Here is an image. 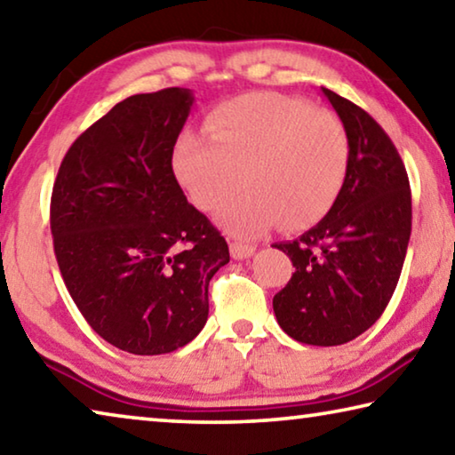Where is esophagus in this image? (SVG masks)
<instances>
[{
    "label": "esophagus",
    "mask_w": 455,
    "mask_h": 455,
    "mask_svg": "<svg viewBox=\"0 0 455 455\" xmlns=\"http://www.w3.org/2000/svg\"><path fill=\"white\" fill-rule=\"evenodd\" d=\"M253 253H255L253 244L239 243V241L230 243V257H233V259H247V257H251Z\"/></svg>",
    "instance_id": "1"
}]
</instances>
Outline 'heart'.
I'll return each mask as SVG.
<instances>
[{"label":"heart","mask_w":455,"mask_h":455,"mask_svg":"<svg viewBox=\"0 0 455 455\" xmlns=\"http://www.w3.org/2000/svg\"><path fill=\"white\" fill-rule=\"evenodd\" d=\"M208 137L184 132L172 151L180 186L200 211L219 212V225L243 239L279 222L287 230L312 227L340 196L350 164L342 119L306 100L253 92L216 109Z\"/></svg>","instance_id":"1"}]
</instances>
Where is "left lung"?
Wrapping results in <instances>:
<instances>
[{
    "mask_svg": "<svg viewBox=\"0 0 455 455\" xmlns=\"http://www.w3.org/2000/svg\"><path fill=\"white\" fill-rule=\"evenodd\" d=\"M322 92L348 132V176L318 225L273 244L295 267L273 312L293 340L338 346L369 330L393 298L411 236V190L383 127L348 99Z\"/></svg>",
    "mask_w": 455,
    "mask_h": 455,
    "instance_id": "left-lung-1",
    "label": "left lung"
}]
</instances>
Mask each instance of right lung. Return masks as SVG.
Wrapping results in <instances>:
<instances>
[{"mask_svg": "<svg viewBox=\"0 0 455 455\" xmlns=\"http://www.w3.org/2000/svg\"><path fill=\"white\" fill-rule=\"evenodd\" d=\"M192 105L180 86L127 97L72 143L54 182L50 228L70 298L132 355L192 342L208 320V283L230 259L172 170Z\"/></svg>", "mask_w": 455, "mask_h": 455, "instance_id": "1", "label": "right lung"}]
</instances>
